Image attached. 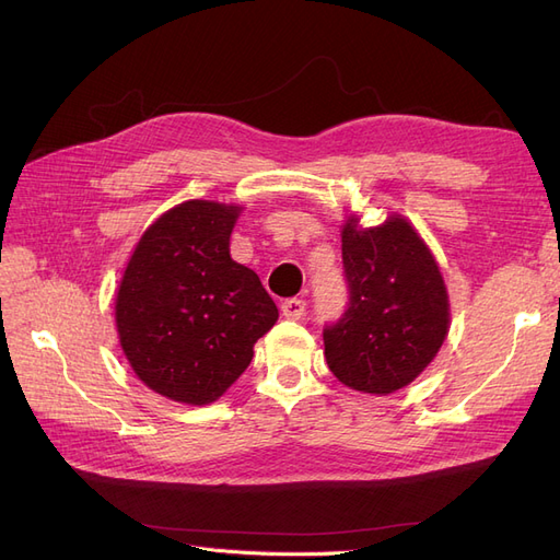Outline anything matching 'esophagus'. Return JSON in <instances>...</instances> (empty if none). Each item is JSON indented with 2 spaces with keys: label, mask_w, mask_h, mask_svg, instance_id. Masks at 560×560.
I'll return each instance as SVG.
<instances>
[{
  "label": "esophagus",
  "mask_w": 560,
  "mask_h": 560,
  "mask_svg": "<svg viewBox=\"0 0 560 560\" xmlns=\"http://www.w3.org/2000/svg\"><path fill=\"white\" fill-rule=\"evenodd\" d=\"M280 311L287 319H301L303 315H306V301H303V299H287V301H282Z\"/></svg>",
  "instance_id": "34e87169"
}]
</instances>
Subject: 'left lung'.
Wrapping results in <instances>:
<instances>
[{
	"label": "left lung",
	"instance_id": "8db88e82",
	"mask_svg": "<svg viewBox=\"0 0 560 560\" xmlns=\"http://www.w3.org/2000/svg\"><path fill=\"white\" fill-rule=\"evenodd\" d=\"M348 303L322 329L331 374L352 389L389 395L409 385L448 334V296L428 245L401 217L341 235Z\"/></svg>",
	"mask_w": 560,
	"mask_h": 560
}]
</instances>
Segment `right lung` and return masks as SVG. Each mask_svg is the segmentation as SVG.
I'll use <instances>...</instances> for the list:
<instances>
[{
  "instance_id": "1",
  "label": "right lung",
  "mask_w": 560,
  "mask_h": 560,
  "mask_svg": "<svg viewBox=\"0 0 560 560\" xmlns=\"http://www.w3.org/2000/svg\"><path fill=\"white\" fill-rule=\"evenodd\" d=\"M235 206L186 200L147 229L116 296V329L138 378L154 393L210 404L252 362L278 306L259 276L235 264Z\"/></svg>"
}]
</instances>
